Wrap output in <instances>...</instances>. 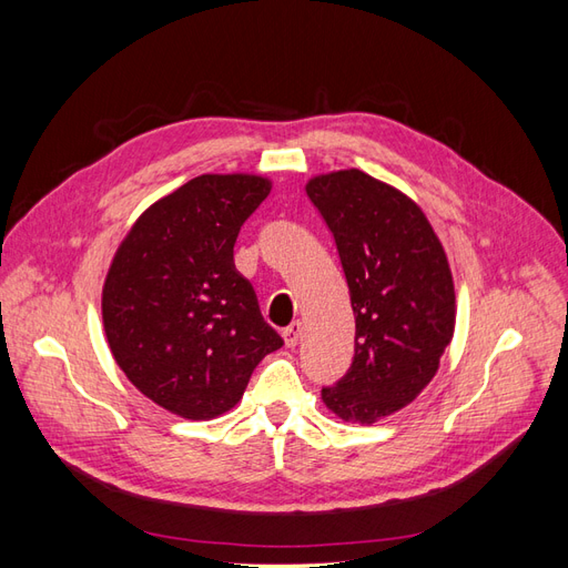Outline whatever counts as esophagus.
Wrapping results in <instances>:
<instances>
[{
    "instance_id": "1",
    "label": "esophagus",
    "mask_w": 568,
    "mask_h": 568,
    "mask_svg": "<svg viewBox=\"0 0 568 568\" xmlns=\"http://www.w3.org/2000/svg\"><path fill=\"white\" fill-rule=\"evenodd\" d=\"M301 334H303V324L301 322H291L286 329L282 332V336H284V343L288 348H294L296 343L301 341Z\"/></svg>"
}]
</instances>
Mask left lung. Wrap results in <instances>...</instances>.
Instances as JSON below:
<instances>
[{"mask_svg": "<svg viewBox=\"0 0 568 568\" xmlns=\"http://www.w3.org/2000/svg\"><path fill=\"white\" fill-rule=\"evenodd\" d=\"M329 227L355 315V355L322 400L343 422L374 424L422 393L455 332L448 257L415 201L363 170L307 182Z\"/></svg>", "mask_w": 568, "mask_h": 568, "instance_id": "1", "label": "left lung"}]
</instances>
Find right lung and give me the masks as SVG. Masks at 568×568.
<instances>
[{"label": "right lung", "mask_w": 568, "mask_h": 568, "mask_svg": "<svg viewBox=\"0 0 568 568\" xmlns=\"http://www.w3.org/2000/svg\"><path fill=\"white\" fill-rule=\"evenodd\" d=\"M270 194L255 175H201L134 222L106 274L104 329L118 367L149 400L213 419L284 346L234 267L239 230Z\"/></svg>", "instance_id": "add662e5"}]
</instances>
